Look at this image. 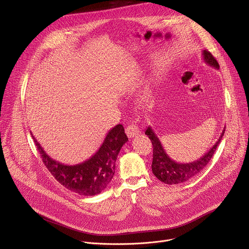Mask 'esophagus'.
Listing matches in <instances>:
<instances>
[{
  "label": "esophagus",
  "mask_w": 249,
  "mask_h": 249,
  "mask_svg": "<svg viewBox=\"0 0 249 249\" xmlns=\"http://www.w3.org/2000/svg\"><path fill=\"white\" fill-rule=\"evenodd\" d=\"M125 132H126V134H127L128 138L136 137V136L140 133L138 126H136V125H134V124H131V125H129V126H127Z\"/></svg>",
  "instance_id": "esophagus-1"
}]
</instances>
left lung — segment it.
Instances as JSON below:
<instances>
[{
	"label": "left lung",
	"mask_w": 249,
	"mask_h": 249,
	"mask_svg": "<svg viewBox=\"0 0 249 249\" xmlns=\"http://www.w3.org/2000/svg\"><path fill=\"white\" fill-rule=\"evenodd\" d=\"M202 56L206 64L216 69L219 68L216 59L211 55L210 52L203 50ZM224 131L225 128L223 129L218 140L215 142V144L209 149L208 152H206L202 157L189 163H178L168 156L153 129L150 126H148L145 131V134L151 140L153 145V161L151 165L153 174L161 182H164L165 184L168 185L183 183V182H186L189 179L193 178L197 174H199L209 163L210 159L214 155L215 151H216V148L220 143L222 136L224 135Z\"/></svg>",
	"instance_id": "8db88e82"
}]
</instances>
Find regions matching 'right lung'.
<instances>
[{"instance_id": "obj_1", "label": "right lung", "mask_w": 249, "mask_h": 249, "mask_svg": "<svg viewBox=\"0 0 249 249\" xmlns=\"http://www.w3.org/2000/svg\"><path fill=\"white\" fill-rule=\"evenodd\" d=\"M45 166L65 188L79 195L93 196L107 188L115 173V163L122 146L128 141L124 127L116 125L107 133L98 151L86 161L66 165L50 157L32 135Z\"/></svg>"}]
</instances>
